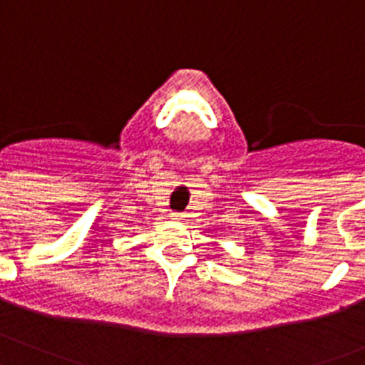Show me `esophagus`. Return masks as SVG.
Here are the masks:
<instances>
[{"mask_svg":"<svg viewBox=\"0 0 365 365\" xmlns=\"http://www.w3.org/2000/svg\"><path fill=\"white\" fill-rule=\"evenodd\" d=\"M171 217H173V220H182L183 216H182V214H178V212H173Z\"/></svg>","mask_w":365,"mask_h":365,"instance_id":"34e87169","label":"esophagus"}]
</instances>
